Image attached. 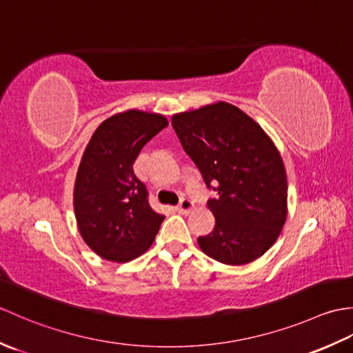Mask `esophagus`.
<instances>
[{"label": "esophagus", "mask_w": 353, "mask_h": 353, "mask_svg": "<svg viewBox=\"0 0 353 353\" xmlns=\"http://www.w3.org/2000/svg\"><path fill=\"white\" fill-rule=\"evenodd\" d=\"M192 208H194V203H192V201L183 197V199L181 200V203H179V206H177L176 209H177V212H179V214L188 215V214L192 211Z\"/></svg>", "instance_id": "obj_1"}]
</instances>
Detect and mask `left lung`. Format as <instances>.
<instances>
[{
  "instance_id": "obj_1",
  "label": "left lung",
  "mask_w": 353,
  "mask_h": 353,
  "mask_svg": "<svg viewBox=\"0 0 353 353\" xmlns=\"http://www.w3.org/2000/svg\"><path fill=\"white\" fill-rule=\"evenodd\" d=\"M171 123L206 186L216 191L208 201L215 226L199 236L201 252L226 265L261 258L288 215L287 171L273 139L226 101L174 114Z\"/></svg>"
}]
</instances>
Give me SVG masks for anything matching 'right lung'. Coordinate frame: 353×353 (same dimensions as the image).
I'll list each match as a JSON object with an SVG mask.
<instances>
[{
    "instance_id": "add662e5",
    "label": "right lung",
    "mask_w": 353,
    "mask_h": 353,
    "mask_svg": "<svg viewBox=\"0 0 353 353\" xmlns=\"http://www.w3.org/2000/svg\"><path fill=\"white\" fill-rule=\"evenodd\" d=\"M167 125L165 115L127 109L104 119L88 142L74 182V214L83 241L103 259L138 258L159 232L165 215L150 208L133 162Z\"/></svg>"
}]
</instances>
